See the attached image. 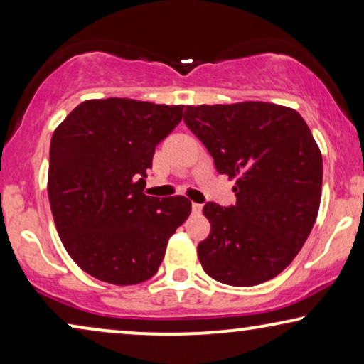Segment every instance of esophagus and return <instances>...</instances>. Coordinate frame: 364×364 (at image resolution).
I'll return each mask as SVG.
<instances>
[{"instance_id": "1", "label": "esophagus", "mask_w": 364, "mask_h": 364, "mask_svg": "<svg viewBox=\"0 0 364 364\" xmlns=\"http://www.w3.org/2000/svg\"><path fill=\"white\" fill-rule=\"evenodd\" d=\"M192 212H193V213H200V212H202V203H196V202H193V203H192Z\"/></svg>"}]
</instances>
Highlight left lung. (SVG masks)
Masks as SVG:
<instances>
[{
  "label": "left lung",
  "mask_w": 364,
  "mask_h": 364,
  "mask_svg": "<svg viewBox=\"0 0 364 364\" xmlns=\"http://www.w3.org/2000/svg\"><path fill=\"white\" fill-rule=\"evenodd\" d=\"M183 121L217 171L237 178L235 205L203 207L202 268L232 287L272 280L301 250L320 208L323 161L311 131L295 109L260 101L187 106Z\"/></svg>",
  "instance_id": "left-lung-1"
}]
</instances>
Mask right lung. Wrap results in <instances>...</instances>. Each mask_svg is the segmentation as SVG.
<instances>
[{"instance_id":"obj_1","label":"right lung","mask_w":364,"mask_h":364,"mask_svg":"<svg viewBox=\"0 0 364 364\" xmlns=\"http://www.w3.org/2000/svg\"><path fill=\"white\" fill-rule=\"evenodd\" d=\"M182 111V104L89 99L54 131L48 172L54 223L69 257L97 280L119 287L149 280L191 215L183 196L144 193L156 146Z\"/></svg>"}]
</instances>
